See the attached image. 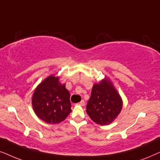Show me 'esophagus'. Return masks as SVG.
Instances as JSON below:
<instances>
[{"mask_svg":"<svg viewBox=\"0 0 160 160\" xmlns=\"http://www.w3.org/2000/svg\"><path fill=\"white\" fill-rule=\"evenodd\" d=\"M84 103H85V102H84V100H82V101L78 102V105H80V106H84Z\"/></svg>","mask_w":160,"mask_h":160,"instance_id":"1","label":"esophagus"}]
</instances>
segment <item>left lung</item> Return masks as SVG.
<instances>
[{
  "instance_id": "obj_1",
  "label": "left lung",
  "mask_w": 160,
  "mask_h": 160,
  "mask_svg": "<svg viewBox=\"0 0 160 160\" xmlns=\"http://www.w3.org/2000/svg\"><path fill=\"white\" fill-rule=\"evenodd\" d=\"M122 108V98L110 80L105 78L93 85L86 111L93 122L100 125H108L119 114Z\"/></svg>"
}]
</instances>
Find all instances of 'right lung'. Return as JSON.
Here are the masks:
<instances>
[{"mask_svg": "<svg viewBox=\"0 0 160 160\" xmlns=\"http://www.w3.org/2000/svg\"><path fill=\"white\" fill-rule=\"evenodd\" d=\"M32 105L37 117L48 124L64 121L71 111L69 92L54 75L45 78L36 87Z\"/></svg>", "mask_w": 160, "mask_h": 160, "instance_id": "add662e5", "label": "right lung"}]
</instances>
